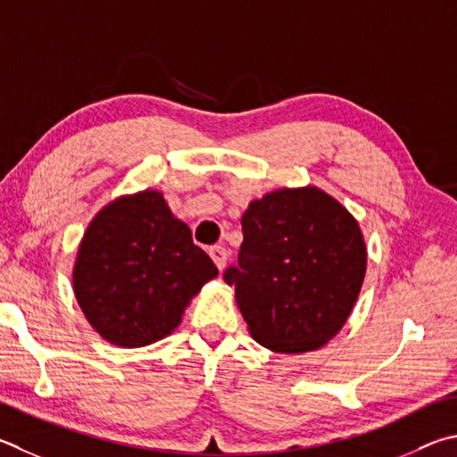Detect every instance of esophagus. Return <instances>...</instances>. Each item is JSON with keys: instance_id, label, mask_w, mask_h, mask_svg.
Returning <instances> with one entry per match:
<instances>
[{"instance_id": "1", "label": "esophagus", "mask_w": 457, "mask_h": 457, "mask_svg": "<svg viewBox=\"0 0 457 457\" xmlns=\"http://www.w3.org/2000/svg\"><path fill=\"white\" fill-rule=\"evenodd\" d=\"M210 257L213 260V263L218 265V270L223 271V268H226V263H228V252H226V247H221V245L210 247Z\"/></svg>"}]
</instances>
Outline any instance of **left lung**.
<instances>
[{"mask_svg":"<svg viewBox=\"0 0 457 457\" xmlns=\"http://www.w3.org/2000/svg\"><path fill=\"white\" fill-rule=\"evenodd\" d=\"M237 265L223 273L257 344L278 353L320 350L350 318L366 276L358 220L315 186L281 187L242 218Z\"/></svg>","mask_w":457,"mask_h":457,"instance_id":"left-lung-1","label":"left lung"}]
</instances>
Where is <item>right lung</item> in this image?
<instances>
[{"instance_id": "right-lung-1", "label": "right lung", "mask_w": 457, "mask_h": 457, "mask_svg": "<svg viewBox=\"0 0 457 457\" xmlns=\"http://www.w3.org/2000/svg\"><path fill=\"white\" fill-rule=\"evenodd\" d=\"M218 268L171 213L162 192L121 195L89 221L73 265V294L89 326L120 347L168 337Z\"/></svg>"}]
</instances>
